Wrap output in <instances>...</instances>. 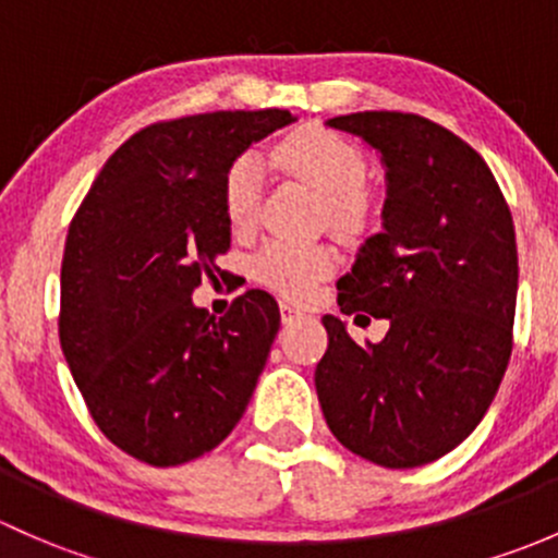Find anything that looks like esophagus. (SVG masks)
Returning <instances> with one entry per match:
<instances>
[{
    "mask_svg": "<svg viewBox=\"0 0 558 558\" xmlns=\"http://www.w3.org/2000/svg\"><path fill=\"white\" fill-rule=\"evenodd\" d=\"M279 314H281V322H295V319L303 317L301 308H298L295 303H290V301H279Z\"/></svg>",
    "mask_w": 558,
    "mask_h": 558,
    "instance_id": "obj_1",
    "label": "esophagus"
}]
</instances>
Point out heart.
<instances>
[{"label": "heart", "mask_w": 558, "mask_h": 558, "mask_svg": "<svg viewBox=\"0 0 558 558\" xmlns=\"http://www.w3.org/2000/svg\"><path fill=\"white\" fill-rule=\"evenodd\" d=\"M274 158L327 201L332 228L352 233L365 222V158L354 145L322 129L298 131L274 147ZM263 193V160L241 155L222 182V209L236 231L252 226ZM336 266L325 246H292L271 241L252 257V277L290 298H306Z\"/></svg>", "instance_id": "obj_1"}]
</instances>
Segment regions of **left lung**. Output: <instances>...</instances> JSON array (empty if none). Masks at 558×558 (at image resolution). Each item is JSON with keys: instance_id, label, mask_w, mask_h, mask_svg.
<instances>
[{"instance_id": "1", "label": "left lung", "mask_w": 558, "mask_h": 558, "mask_svg": "<svg viewBox=\"0 0 558 558\" xmlns=\"http://www.w3.org/2000/svg\"><path fill=\"white\" fill-rule=\"evenodd\" d=\"M325 125L381 158V231L338 279V306L389 319V330L360 347L341 317H322L319 405L349 451L381 468H418L478 427L508 371L519 292L513 217L484 158L438 123L354 112Z\"/></svg>"}]
</instances>
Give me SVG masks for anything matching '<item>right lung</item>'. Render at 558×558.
Wrapping results in <instances>:
<instances>
[{"label": "right lung", "mask_w": 558, "mask_h": 558, "mask_svg": "<svg viewBox=\"0 0 558 558\" xmlns=\"http://www.w3.org/2000/svg\"><path fill=\"white\" fill-rule=\"evenodd\" d=\"M295 120L257 109L147 125L112 153L69 226L61 349L94 422L140 462H191L250 405L279 330L277 301L246 290L215 317L193 290L231 250V163Z\"/></svg>", "instance_id": "add662e5"}]
</instances>
